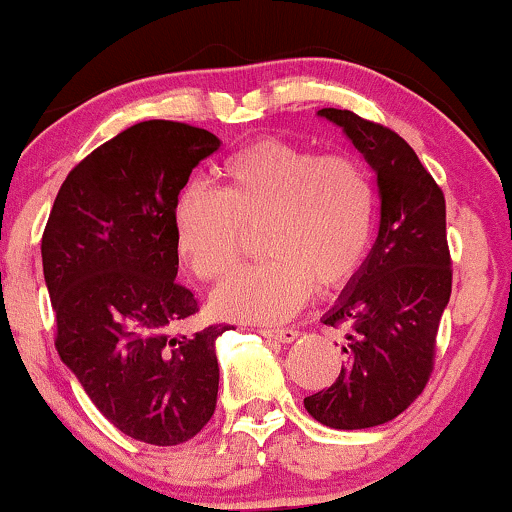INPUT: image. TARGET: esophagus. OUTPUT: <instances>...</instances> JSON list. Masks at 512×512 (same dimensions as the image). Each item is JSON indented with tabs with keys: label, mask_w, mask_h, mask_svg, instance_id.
<instances>
[{
	"label": "esophagus",
	"mask_w": 512,
	"mask_h": 512,
	"mask_svg": "<svg viewBox=\"0 0 512 512\" xmlns=\"http://www.w3.org/2000/svg\"><path fill=\"white\" fill-rule=\"evenodd\" d=\"M261 334L268 339H277V342L289 344L299 337V330H294V327H266V330H261Z\"/></svg>",
	"instance_id": "obj_1"
}]
</instances>
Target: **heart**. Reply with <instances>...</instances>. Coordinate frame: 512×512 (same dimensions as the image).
I'll return each mask as SVG.
<instances>
[{"label": "heart", "instance_id": "heart-1", "mask_svg": "<svg viewBox=\"0 0 512 512\" xmlns=\"http://www.w3.org/2000/svg\"><path fill=\"white\" fill-rule=\"evenodd\" d=\"M223 189L189 182L173 204L175 246L201 280H218L263 230L256 266L237 270L211 296L220 318L287 320L313 294L342 289L370 254L377 192L370 170L349 154L258 140L220 168Z\"/></svg>", "mask_w": 512, "mask_h": 512}]
</instances>
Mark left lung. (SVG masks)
I'll return each mask as SVG.
<instances>
[{"mask_svg":"<svg viewBox=\"0 0 512 512\" xmlns=\"http://www.w3.org/2000/svg\"><path fill=\"white\" fill-rule=\"evenodd\" d=\"M344 128L375 168L380 235L361 273L325 315L346 327L349 349L337 380L304 399L334 430H365L394 420L430 382L441 315L451 299L446 199L413 147L387 125L353 111L320 109Z\"/></svg>","mask_w":512,"mask_h":512,"instance_id":"8db88e82","label":"left lung"}]
</instances>
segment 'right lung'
Here are the masks:
<instances>
[{
	"mask_svg": "<svg viewBox=\"0 0 512 512\" xmlns=\"http://www.w3.org/2000/svg\"><path fill=\"white\" fill-rule=\"evenodd\" d=\"M218 147L187 123L130 125L68 173L42 232L56 351L99 413L144 444H185L216 410L213 342L230 325L178 332L199 301L175 280L173 204Z\"/></svg>",
	"mask_w": 512,
	"mask_h": 512,
	"instance_id": "right-lung-1",
	"label": "right lung"
}]
</instances>
